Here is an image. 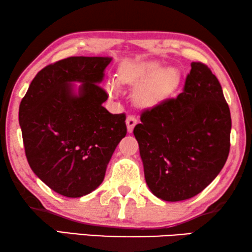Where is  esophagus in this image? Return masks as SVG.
<instances>
[{"label":"esophagus","instance_id":"34e87169","mask_svg":"<svg viewBox=\"0 0 252 252\" xmlns=\"http://www.w3.org/2000/svg\"><path fill=\"white\" fill-rule=\"evenodd\" d=\"M137 124V119L135 118L134 116H128L126 118V125H127V130H128V133H132L134 127Z\"/></svg>","mask_w":252,"mask_h":252}]
</instances>
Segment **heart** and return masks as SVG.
<instances>
[{"label": "heart", "instance_id": "obj_1", "mask_svg": "<svg viewBox=\"0 0 252 252\" xmlns=\"http://www.w3.org/2000/svg\"><path fill=\"white\" fill-rule=\"evenodd\" d=\"M177 72L173 68L161 70L159 65L151 64L139 67L132 64H124L119 70L118 81L120 84L135 87L134 101L141 106H153L163 99L177 82ZM105 91L110 98L119 94V87L116 81H109Z\"/></svg>", "mask_w": 252, "mask_h": 252}]
</instances>
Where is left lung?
Returning a JSON list of instances; mask_svg holds the SVG:
<instances>
[{
	"instance_id": "1",
	"label": "left lung",
	"mask_w": 252,
	"mask_h": 252,
	"mask_svg": "<svg viewBox=\"0 0 252 252\" xmlns=\"http://www.w3.org/2000/svg\"><path fill=\"white\" fill-rule=\"evenodd\" d=\"M190 66L182 93L144 110L133 130L148 187L167 202L199 194L229 154L232 119L221 86L205 64Z\"/></svg>"
}]
</instances>
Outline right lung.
Instances as JSON below:
<instances>
[{"label":"right lung","instance_id":"add662e5","mask_svg":"<svg viewBox=\"0 0 252 252\" xmlns=\"http://www.w3.org/2000/svg\"><path fill=\"white\" fill-rule=\"evenodd\" d=\"M111 57H68L42 68L19 105L27 161L48 187L66 197L95 190L127 133L125 113L102 104L99 87ZM73 82H80L78 93Z\"/></svg>","mask_w":252,"mask_h":252}]
</instances>
